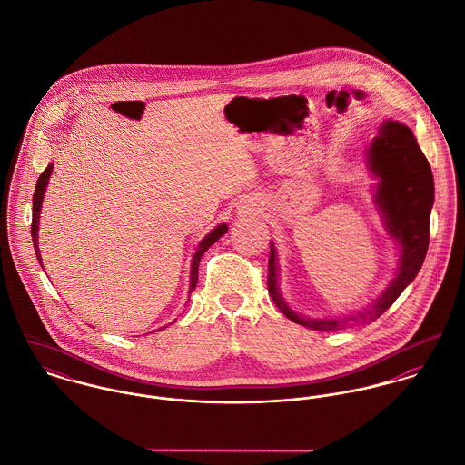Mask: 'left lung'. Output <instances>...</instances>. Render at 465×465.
Returning a JSON list of instances; mask_svg holds the SVG:
<instances>
[{
  "label": "left lung",
  "mask_w": 465,
  "mask_h": 465,
  "mask_svg": "<svg viewBox=\"0 0 465 465\" xmlns=\"http://www.w3.org/2000/svg\"><path fill=\"white\" fill-rule=\"evenodd\" d=\"M369 166L374 175L380 177L376 202L385 216V225L402 247L398 277L391 282L387 292L363 312L326 321L302 319L286 306L279 293L275 251L272 245L266 277L268 293L284 317L304 328L315 331H338L376 321L396 302L424 263L430 243V214L435 188L430 163L420 152L411 131L398 122L381 125L378 137L369 148Z\"/></svg>",
  "instance_id": "1"
}]
</instances>
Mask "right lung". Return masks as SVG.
I'll list each match as a JSON object with an SVG mask.
<instances>
[{
  "instance_id": "add662e5",
  "label": "right lung",
  "mask_w": 465,
  "mask_h": 465,
  "mask_svg": "<svg viewBox=\"0 0 465 465\" xmlns=\"http://www.w3.org/2000/svg\"><path fill=\"white\" fill-rule=\"evenodd\" d=\"M50 173H52V164L41 173V177L37 179V184H35V192H34V209H32V240H34V249H35V254H37V260L41 263V256H39V247H37V229H39V211H41V202H43V195H45V190H46V184H48V179H50ZM227 232V225L222 223L218 225L214 231H211L199 245L195 256H193V265H192V286H190V292L195 290L197 286V281H199V263L200 258L203 256V252L214 243L220 240V236H223Z\"/></svg>"
}]
</instances>
